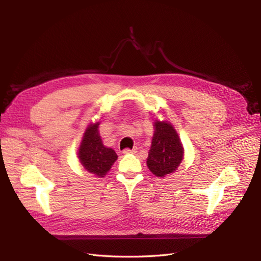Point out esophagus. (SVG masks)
I'll return each instance as SVG.
<instances>
[{"mask_svg":"<svg viewBox=\"0 0 261 261\" xmlns=\"http://www.w3.org/2000/svg\"><path fill=\"white\" fill-rule=\"evenodd\" d=\"M137 151V148H133V149H129V148H126L123 150V153L127 154V153H135Z\"/></svg>","mask_w":261,"mask_h":261,"instance_id":"34e87169","label":"esophagus"}]
</instances>
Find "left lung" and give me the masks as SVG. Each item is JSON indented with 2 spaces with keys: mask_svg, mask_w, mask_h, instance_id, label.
Instances as JSON below:
<instances>
[{
  "mask_svg": "<svg viewBox=\"0 0 261 261\" xmlns=\"http://www.w3.org/2000/svg\"><path fill=\"white\" fill-rule=\"evenodd\" d=\"M154 134L148 152L147 165L158 177L174 172L183 160L184 148L176 130L168 122H154Z\"/></svg>",
  "mask_w": 261,
  "mask_h": 261,
  "instance_id": "obj_1",
  "label": "left lung"
}]
</instances>
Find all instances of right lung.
Returning <instances> with one entry per match:
<instances>
[{
    "label": "right lung",
    "instance_id": "1",
    "mask_svg": "<svg viewBox=\"0 0 261 261\" xmlns=\"http://www.w3.org/2000/svg\"><path fill=\"white\" fill-rule=\"evenodd\" d=\"M99 122L87 127L78 150V158L83 167L91 174L103 177L116 161L117 154L111 148L102 144L99 135Z\"/></svg>",
    "mask_w": 261,
    "mask_h": 261
}]
</instances>
